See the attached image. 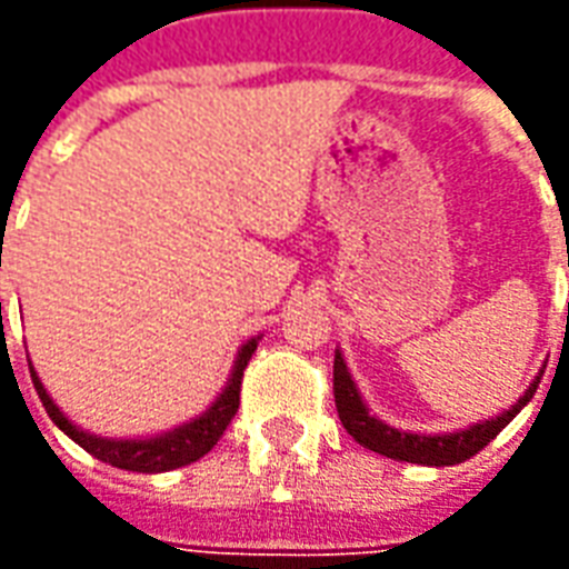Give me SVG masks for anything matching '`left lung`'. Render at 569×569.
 Returning <instances> with one entry per match:
<instances>
[{
    "label": "left lung",
    "instance_id": "left-lung-1",
    "mask_svg": "<svg viewBox=\"0 0 569 569\" xmlns=\"http://www.w3.org/2000/svg\"><path fill=\"white\" fill-rule=\"evenodd\" d=\"M569 264V259H567ZM569 320V310H567ZM542 375H537V381L527 387V393L515 402L509 411H502L500 418H490L476 427L460 429V432H448V436H418V432H402L381 423L378 418H371L369 408L359 396L357 383L347 371V362L341 353H335V408L338 418L345 423V429L353 439L369 448L375 453H383L390 460H402V463H420V466H453L463 463L469 457H476L490 439H497L502 429L509 427V420L521 411V408L533 399Z\"/></svg>",
    "mask_w": 569,
    "mask_h": 569
}]
</instances>
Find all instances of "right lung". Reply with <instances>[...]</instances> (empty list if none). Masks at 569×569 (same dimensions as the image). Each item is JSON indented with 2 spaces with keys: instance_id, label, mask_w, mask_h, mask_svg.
I'll use <instances>...</instances> for the list:
<instances>
[{
  "instance_id": "add662e5",
  "label": "right lung",
  "mask_w": 569,
  "mask_h": 569,
  "mask_svg": "<svg viewBox=\"0 0 569 569\" xmlns=\"http://www.w3.org/2000/svg\"><path fill=\"white\" fill-rule=\"evenodd\" d=\"M2 308V305H0ZM256 338L247 341V345L240 347V353H237L234 371H231V381L222 390V396L212 402L200 418H194L186 427L173 429V432H163V436H154V439H103V436H91V432H84L79 429L72 420L63 418V411L54 406V399L48 396V390L39 381V375L32 371V387H36V393L42 399L44 411H48V418L54 420L57 427L67 432L69 439L81 445L84 451L93 453L97 460H103V463H112L118 469H128V472H167V469H179V466H188L200 460L203 453L212 451V445L222 439V432L228 429L231 418L237 415V408H240V383H243V369L249 366V359L256 353Z\"/></svg>"
}]
</instances>
